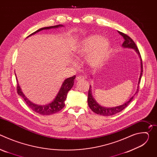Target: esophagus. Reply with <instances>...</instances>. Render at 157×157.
<instances>
[{"instance_id":"esophagus-1","label":"esophagus","mask_w":157,"mask_h":157,"mask_svg":"<svg viewBox=\"0 0 157 157\" xmlns=\"http://www.w3.org/2000/svg\"><path fill=\"white\" fill-rule=\"evenodd\" d=\"M84 76H77L76 79V81H82V80H84Z\"/></svg>"}]
</instances>
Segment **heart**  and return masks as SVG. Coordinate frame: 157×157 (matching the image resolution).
<instances>
[{
  "instance_id": "1",
  "label": "heart",
  "mask_w": 157,
  "mask_h": 157,
  "mask_svg": "<svg viewBox=\"0 0 157 157\" xmlns=\"http://www.w3.org/2000/svg\"><path fill=\"white\" fill-rule=\"evenodd\" d=\"M76 56L87 55V63L93 67H98L105 63L110 53V44L108 40L98 35H93L80 41L74 48Z\"/></svg>"
}]
</instances>
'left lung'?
I'll return each instance as SVG.
<instances>
[{
    "mask_svg": "<svg viewBox=\"0 0 157 157\" xmlns=\"http://www.w3.org/2000/svg\"><path fill=\"white\" fill-rule=\"evenodd\" d=\"M119 33L121 36H122L125 40L122 44V47L125 48L133 49L138 54V55L140 58V68H141L140 70H141V71H140V75L139 82H138L137 91H136V93L134 94V95H135L138 92L139 83L140 82V79H141V77L142 75V72H143V66H142V58H141V56H140V54L138 50L137 47L136 46V43H134V41L132 40V39L130 36H128V35H127L126 34H125L124 33L119 32ZM91 78H93V75H91ZM133 98V96L132 97H131L128 99V101H127L126 102H125L122 105L116 106V107H103V106H101V105H99L97 102V101L94 99V97L93 96V94H92L91 86H90V87H89V91H88L87 103H88V105H89V108H90L94 112V113H95L101 115V116H109L114 115L118 113H120L121 111H122L123 109H124L128 105V104L131 102Z\"/></svg>",
    "mask_w": 157,
    "mask_h": 157,
    "instance_id": "1",
    "label": "left lung"
}]
</instances>
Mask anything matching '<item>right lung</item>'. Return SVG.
I'll return each mask as SVG.
<instances>
[{
  "mask_svg": "<svg viewBox=\"0 0 157 157\" xmlns=\"http://www.w3.org/2000/svg\"><path fill=\"white\" fill-rule=\"evenodd\" d=\"M61 27H63V25H55V26L43 27V28L38 29L36 32L30 34L29 36H27V38L35 34L36 33H37L38 32L43 30H48V29L49 30L51 29H56V28ZM75 78H76V76L70 77L66 79L63 81L57 95L56 96L55 99L53 100V101H52L49 104H47L45 105H38V104H34L32 102H31L24 95L23 92H22L21 89L20 87V85L18 84V80H17V78L16 76V79L17 81V93L19 96L23 98V99H24V101H25V102L27 103L28 106H29V107L31 109H32L33 111L36 112V113L40 114L41 115L48 116V115H51V114H55V113H58V112L61 110L64 107V105H65L64 101L66 99L67 94H68V93L70 91V89L73 86Z\"/></svg>",
  "mask_w": 157,
  "mask_h": 157,
  "instance_id": "right-lung-1",
  "label": "right lung"
}]
</instances>
